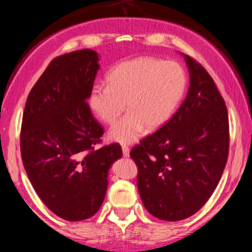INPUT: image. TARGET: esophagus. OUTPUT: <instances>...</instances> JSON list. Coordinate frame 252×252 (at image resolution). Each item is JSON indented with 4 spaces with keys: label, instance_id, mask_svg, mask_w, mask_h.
<instances>
[{
    "label": "esophagus",
    "instance_id": "obj_1",
    "mask_svg": "<svg viewBox=\"0 0 252 252\" xmlns=\"http://www.w3.org/2000/svg\"><path fill=\"white\" fill-rule=\"evenodd\" d=\"M122 151H123L124 157H129V151H130V150H129L128 146H126V145H124V146H122Z\"/></svg>",
    "mask_w": 252,
    "mask_h": 252
}]
</instances>
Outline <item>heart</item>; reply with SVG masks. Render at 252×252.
Masks as SVG:
<instances>
[{
  "label": "heart",
  "instance_id": "1",
  "mask_svg": "<svg viewBox=\"0 0 252 252\" xmlns=\"http://www.w3.org/2000/svg\"><path fill=\"white\" fill-rule=\"evenodd\" d=\"M107 83L95 84L89 93L90 110L102 122L113 124L111 140L130 144L144 135L146 126L161 128L173 116L187 89V74L179 63L154 57L124 61L107 74Z\"/></svg>",
  "mask_w": 252,
  "mask_h": 252
}]
</instances>
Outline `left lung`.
Listing matches in <instances>:
<instances>
[{"label":"left lung","mask_w":252,"mask_h":252,"mask_svg":"<svg viewBox=\"0 0 252 252\" xmlns=\"http://www.w3.org/2000/svg\"><path fill=\"white\" fill-rule=\"evenodd\" d=\"M190 86L171 119L130 151L145 208L169 222L196 213L218 185L229 151L225 102L207 70L185 56Z\"/></svg>","instance_id":"1"}]
</instances>
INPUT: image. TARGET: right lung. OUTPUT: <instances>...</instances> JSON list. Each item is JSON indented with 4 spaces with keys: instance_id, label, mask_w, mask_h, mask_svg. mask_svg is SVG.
Segmentation results:
<instances>
[{
    "instance_id": "obj_1",
    "label": "right lung",
    "mask_w": 252,
    "mask_h": 252,
    "mask_svg": "<svg viewBox=\"0 0 252 252\" xmlns=\"http://www.w3.org/2000/svg\"><path fill=\"white\" fill-rule=\"evenodd\" d=\"M98 55L79 50L51 61L30 90L23 113L20 154L41 201L65 220L93 217L102 205L119 144L97 149L103 128L88 105Z\"/></svg>"
}]
</instances>
